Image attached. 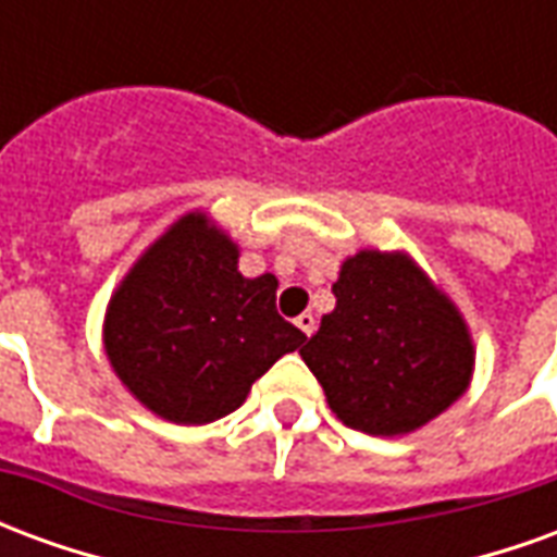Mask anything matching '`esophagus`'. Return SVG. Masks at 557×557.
Wrapping results in <instances>:
<instances>
[{"label": "esophagus", "mask_w": 557, "mask_h": 557, "mask_svg": "<svg viewBox=\"0 0 557 557\" xmlns=\"http://www.w3.org/2000/svg\"><path fill=\"white\" fill-rule=\"evenodd\" d=\"M295 325L301 327L304 334H307V337H313V331H315V315L313 313H301L298 315V319H295Z\"/></svg>", "instance_id": "34e87169"}]
</instances>
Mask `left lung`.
<instances>
[{
  "instance_id": "1",
  "label": "left lung",
  "mask_w": 557,
  "mask_h": 557,
  "mask_svg": "<svg viewBox=\"0 0 557 557\" xmlns=\"http://www.w3.org/2000/svg\"><path fill=\"white\" fill-rule=\"evenodd\" d=\"M331 292L337 307L301 358L346 426L406 435L466 394L474 373L466 319L409 256H349Z\"/></svg>"
}]
</instances>
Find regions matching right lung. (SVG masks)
Here are the masks:
<instances>
[{"instance_id": "1", "label": "right lung", "mask_w": 557, "mask_h": 557, "mask_svg": "<svg viewBox=\"0 0 557 557\" xmlns=\"http://www.w3.org/2000/svg\"><path fill=\"white\" fill-rule=\"evenodd\" d=\"M277 277L247 280L238 244L202 211L175 220L115 289L103 349L134 397L172 423H211L304 334L277 313Z\"/></svg>"}]
</instances>
